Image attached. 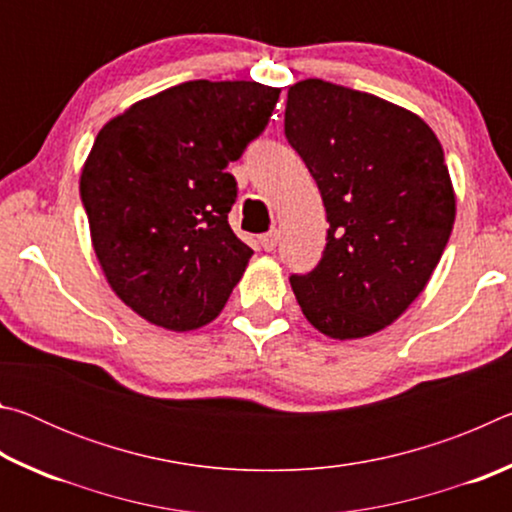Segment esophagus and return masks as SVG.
Masks as SVG:
<instances>
[{
  "instance_id": "obj_1",
  "label": "esophagus",
  "mask_w": 512,
  "mask_h": 512,
  "mask_svg": "<svg viewBox=\"0 0 512 512\" xmlns=\"http://www.w3.org/2000/svg\"><path fill=\"white\" fill-rule=\"evenodd\" d=\"M277 239H280L277 230H271V232H266V235L259 237V246H262L264 250H273L277 246Z\"/></svg>"
}]
</instances>
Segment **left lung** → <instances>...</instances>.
<instances>
[{
	"instance_id": "1",
	"label": "left lung",
	"mask_w": 512,
	"mask_h": 512,
	"mask_svg": "<svg viewBox=\"0 0 512 512\" xmlns=\"http://www.w3.org/2000/svg\"><path fill=\"white\" fill-rule=\"evenodd\" d=\"M284 135L329 223L318 266L289 277L302 314L339 341L375 334L420 296L452 235L443 146L413 112L320 79L289 88Z\"/></svg>"
}]
</instances>
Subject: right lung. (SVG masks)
Returning a JSON list of instances; mask_svg holds the SVG:
<instances>
[{"mask_svg": "<svg viewBox=\"0 0 512 512\" xmlns=\"http://www.w3.org/2000/svg\"><path fill=\"white\" fill-rule=\"evenodd\" d=\"M280 90L187 81L101 128L81 173L92 246L112 291L149 323L189 332L221 314L253 255L232 232L225 171L262 135Z\"/></svg>", "mask_w": 512, "mask_h": 512, "instance_id": "right-lung-1", "label": "right lung"}]
</instances>
